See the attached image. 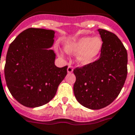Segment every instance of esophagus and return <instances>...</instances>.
Returning a JSON list of instances; mask_svg holds the SVG:
<instances>
[{"label": "esophagus", "instance_id": "34e87169", "mask_svg": "<svg viewBox=\"0 0 135 135\" xmlns=\"http://www.w3.org/2000/svg\"><path fill=\"white\" fill-rule=\"evenodd\" d=\"M73 71H74V69H73V67L71 66H69L67 68V72L68 73H72Z\"/></svg>", "mask_w": 135, "mask_h": 135}]
</instances>
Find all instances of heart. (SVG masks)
Wrapping results in <instances>:
<instances>
[{"mask_svg":"<svg viewBox=\"0 0 135 135\" xmlns=\"http://www.w3.org/2000/svg\"><path fill=\"white\" fill-rule=\"evenodd\" d=\"M103 47L99 36H84L69 43L66 50L69 54H76V61L81 65L90 64L95 61Z\"/></svg>","mask_w":135,"mask_h":135,"instance_id":"obj_1","label":"heart"}]
</instances>
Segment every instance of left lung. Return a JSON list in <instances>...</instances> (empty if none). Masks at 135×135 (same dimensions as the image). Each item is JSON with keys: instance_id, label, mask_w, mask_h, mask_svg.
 <instances>
[{"instance_id": "8db88e82", "label": "left lung", "mask_w": 135, "mask_h": 135, "mask_svg": "<svg viewBox=\"0 0 135 135\" xmlns=\"http://www.w3.org/2000/svg\"><path fill=\"white\" fill-rule=\"evenodd\" d=\"M97 31L103 41L99 59L74 70L76 99L91 109L110 104L119 94L127 75V52L123 44L113 33Z\"/></svg>"}]
</instances>
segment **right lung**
<instances>
[{
    "label": "right lung",
    "instance_id": "obj_1",
    "mask_svg": "<svg viewBox=\"0 0 135 135\" xmlns=\"http://www.w3.org/2000/svg\"><path fill=\"white\" fill-rule=\"evenodd\" d=\"M55 31L30 28L10 44L4 68L7 86L22 105L34 108L54 97L67 74V66L57 67L56 54L49 49Z\"/></svg>",
    "mask_w": 135,
    "mask_h": 135
}]
</instances>
